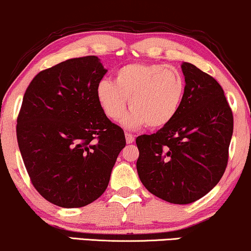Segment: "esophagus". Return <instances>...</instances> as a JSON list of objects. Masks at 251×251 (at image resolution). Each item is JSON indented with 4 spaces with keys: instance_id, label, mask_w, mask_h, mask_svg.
Masks as SVG:
<instances>
[{
    "instance_id": "esophagus-1",
    "label": "esophagus",
    "mask_w": 251,
    "mask_h": 251,
    "mask_svg": "<svg viewBox=\"0 0 251 251\" xmlns=\"http://www.w3.org/2000/svg\"><path fill=\"white\" fill-rule=\"evenodd\" d=\"M125 138L127 144H132V142L134 141V135L131 134V133H125Z\"/></svg>"
}]
</instances>
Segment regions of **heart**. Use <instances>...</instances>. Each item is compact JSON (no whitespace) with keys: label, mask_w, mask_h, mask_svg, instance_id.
Listing matches in <instances>:
<instances>
[{"label":"heart","mask_w":251,"mask_h":251,"mask_svg":"<svg viewBox=\"0 0 251 251\" xmlns=\"http://www.w3.org/2000/svg\"><path fill=\"white\" fill-rule=\"evenodd\" d=\"M184 94L182 72L163 63H129L116 72L115 81L103 80L96 87L97 102L111 120L122 118L129 100L132 110L122 120L126 128L168 125L178 113Z\"/></svg>","instance_id":"obj_1"}]
</instances>
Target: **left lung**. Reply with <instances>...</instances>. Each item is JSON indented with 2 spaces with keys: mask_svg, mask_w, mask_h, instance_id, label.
I'll return each instance as SVG.
<instances>
[{
  "mask_svg": "<svg viewBox=\"0 0 251 251\" xmlns=\"http://www.w3.org/2000/svg\"><path fill=\"white\" fill-rule=\"evenodd\" d=\"M185 94L175 118L136 138V170L145 188L171 204H190L223 177L233 135V113L221 85L195 65L182 63Z\"/></svg>",
  "mask_w": 251,
  "mask_h": 251,
  "instance_id": "1",
  "label": "left lung"
}]
</instances>
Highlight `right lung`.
I'll list each match as a JSON object with an SVG mask.
<instances>
[{
  "mask_svg": "<svg viewBox=\"0 0 251 251\" xmlns=\"http://www.w3.org/2000/svg\"><path fill=\"white\" fill-rule=\"evenodd\" d=\"M106 72L95 55L69 59L38 73L24 94L18 147L34 188L60 207L100 198L126 145L97 102Z\"/></svg>",
  "mask_w": 251,
  "mask_h": 251,
  "instance_id": "1",
  "label": "right lung"
}]
</instances>
